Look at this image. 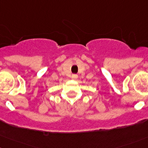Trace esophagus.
<instances>
[{"mask_svg":"<svg viewBox=\"0 0 148 148\" xmlns=\"http://www.w3.org/2000/svg\"><path fill=\"white\" fill-rule=\"evenodd\" d=\"M77 77H78V76H77V75H72V76H71V78L73 79V80H77Z\"/></svg>","mask_w":148,"mask_h":148,"instance_id":"esophagus-1","label":"esophagus"}]
</instances>
